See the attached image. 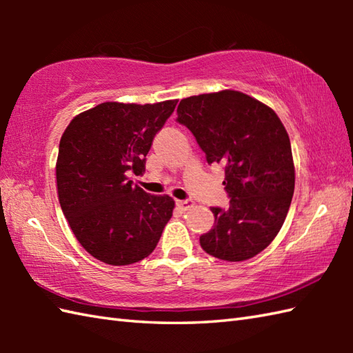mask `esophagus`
I'll use <instances>...</instances> for the list:
<instances>
[{
    "label": "esophagus",
    "mask_w": 353,
    "mask_h": 353,
    "mask_svg": "<svg viewBox=\"0 0 353 353\" xmlns=\"http://www.w3.org/2000/svg\"><path fill=\"white\" fill-rule=\"evenodd\" d=\"M176 205L182 209V211H188L190 208H192V205H194V201L192 200H177L176 201Z\"/></svg>",
    "instance_id": "esophagus-1"
}]
</instances>
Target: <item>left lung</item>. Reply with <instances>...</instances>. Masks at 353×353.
Masks as SVG:
<instances>
[{
  "mask_svg": "<svg viewBox=\"0 0 353 353\" xmlns=\"http://www.w3.org/2000/svg\"><path fill=\"white\" fill-rule=\"evenodd\" d=\"M179 124L188 127L208 163L224 168L228 209L212 208L214 228L200 236L206 253L223 261L256 256L273 241L294 194L288 133L273 109L238 91L183 99Z\"/></svg>",
  "mask_w": 353,
  "mask_h": 353,
  "instance_id": "obj_1",
  "label": "left lung"
}]
</instances>
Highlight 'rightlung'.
Returning a JSON list of instances; mask_svg holds the SVG:
<instances>
[{
	"label": "right lung",
	"mask_w": 353,
	"mask_h": 353,
	"mask_svg": "<svg viewBox=\"0 0 353 353\" xmlns=\"http://www.w3.org/2000/svg\"><path fill=\"white\" fill-rule=\"evenodd\" d=\"M177 100L154 104L101 103L66 127L56 163L65 219L83 249L109 265H129L154 250L174 209L129 181L145 171L156 133Z\"/></svg>",
	"instance_id": "1"
}]
</instances>
